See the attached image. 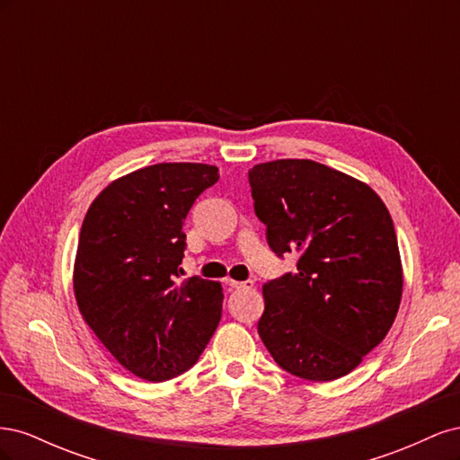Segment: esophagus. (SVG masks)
I'll return each instance as SVG.
<instances>
[{"mask_svg":"<svg viewBox=\"0 0 460 460\" xmlns=\"http://www.w3.org/2000/svg\"><path fill=\"white\" fill-rule=\"evenodd\" d=\"M226 284L234 289H253L255 288V282L252 280H245V282H235V280H226Z\"/></svg>","mask_w":460,"mask_h":460,"instance_id":"34e87169","label":"esophagus"}]
</instances>
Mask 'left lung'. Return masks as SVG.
<instances>
[{"label": "left lung", "instance_id": "left-lung-1", "mask_svg": "<svg viewBox=\"0 0 460 460\" xmlns=\"http://www.w3.org/2000/svg\"><path fill=\"white\" fill-rule=\"evenodd\" d=\"M255 213L297 270L262 286L259 336L289 374L332 382L355 370L392 328L402 264L392 215L368 184L311 159L249 171Z\"/></svg>", "mask_w": 460, "mask_h": 460}]
</instances>
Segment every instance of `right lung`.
<instances>
[{
    "label": "right lung",
    "instance_id": "add662e5",
    "mask_svg": "<svg viewBox=\"0 0 460 460\" xmlns=\"http://www.w3.org/2000/svg\"><path fill=\"white\" fill-rule=\"evenodd\" d=\"M218 176L203 163L137 169L103 188L82 222L73 270L78 311L142 380L164 382L196 365L220 323V282H176L184 218Z\"/></svg>",
    "mask_w": 460,
    "mask_h": 460
}]
</instances>
